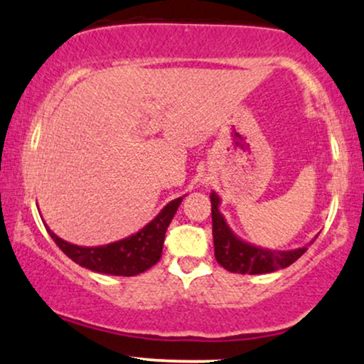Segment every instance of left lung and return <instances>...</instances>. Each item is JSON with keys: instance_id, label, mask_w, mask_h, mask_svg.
<instances>
[{"instance_id": "1", "label": "left lung", "mask_w": 364, "mask_h": 364, "mask_svg": "<svg viewBox=\"0 0 364 364\" xmlns=\"http://www.w3.org/2000/svg\"><path fill=\"white\" fill-rule=\"evenodd\" d=\"M210 200H212V227L215 259L222 268L230 271V273L266 274L288 268L317 239V235H315V239L310 240L309 244L296 249H290V251H277V249L254 246V244L246 242L239 235H235L234 230L227 224L225 217L220 212L222 200L215 191L210 193Z\"/></svg>"}]
</instances>
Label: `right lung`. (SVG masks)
<instances>
[{"label":"right lung","instance_id":"1","mask_svg":"<svg viewBox=\"0 0 364 364\" xmlns=\"http://www.w3.org/2000/svg\"><path fill=\"white\" fill-rule=\"evenodd\" d=\"M185 196L169 201L146 227L129 237L105 244V246H77L60 239L46 225L47 232L65 256L76 264L102 274L113 277H135L144 273L161 259L166 230Z\"/></svg>","mask_w":364,"mask_h":364}]
</instances>
